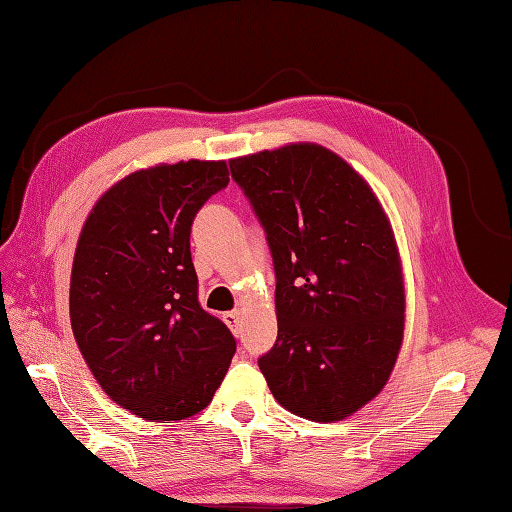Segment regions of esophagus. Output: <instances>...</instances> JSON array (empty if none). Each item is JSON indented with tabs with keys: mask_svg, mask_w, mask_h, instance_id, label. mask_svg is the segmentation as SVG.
Returning <instances> with one entry per match:
<instances>
[{
	"mask_svg": "<svg viewBox=\"0 0 512 512\" xmlns=\"http://www.w3.org/2000/svg\"><path fill=\"white\" fill-rule=\"evenodd\" d=\"M240 316H242V312H240V310H231V312L224 314V320H227V323H229L231 327H235V325H237V320H240Z\"/></svg>",
	"mask_w": 512,
	"mask_h": 512,
	"instance_id": "34e87169",
	"label": "esophagus"
}]
</instances>
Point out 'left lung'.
Returning a JSON list of instances; mask_svg holds the SVG:
<instances>
[{"instance_id": "obj_1", "label": "left lung", "mask_w": 512, "mask_h": 512, "mask_svg": "<svg viewBox=\"0 0 512 512\" xmlns=\"http://www.w3.org/2000/svg\"><path fill=\"white\" fill-rule=\"evenodd\" d=\"M275 264L277 342L268 388L303 419L351 417L386 386L406 325V288L382 202L340 154L299 141L229 161Z\"/></svg>"}]
</instances>
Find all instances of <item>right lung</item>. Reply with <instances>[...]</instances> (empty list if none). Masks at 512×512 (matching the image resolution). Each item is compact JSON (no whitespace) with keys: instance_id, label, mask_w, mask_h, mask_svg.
Wrapping results in <instances>:
<instances>
[{"instance_id":"right-lung-1","label":"right lung","mask_w":512,"mask_h":512,"mask_svg":"<svg viewBox=\"0 0 512 512\" xmlns=\"http://www.w3.org/2000/svg\"><path fill=\"white\" fill-rule=\"evenodd\" d=\"M227 161L159 163L95 200L78 237L69 318L78 349L117 406L146 421L205 410L235 353L227 325L198 303L189 231Z\"/></svg>"}]
</instances>
